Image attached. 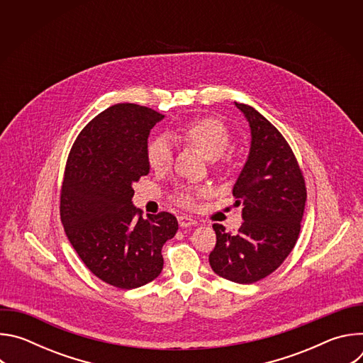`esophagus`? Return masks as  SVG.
Segmentation results:
<instances>
[{"label":"esophagus","instance_id":"34e87169","mask_svg":"<svg viewBox=\"0 0 363 363\" xmlns=\"http://www.w3.org/2000/svg\"><path fill=\"white\" fill-rule=\"evenodd\" d=\"M178 223H179V225H181L182 228H186V227H191V225H196V224H198L196 220L192 218V217H189V216H181V217H178Z\"/></svg>","mask_w":363,"mask_h":363}]
</instances>
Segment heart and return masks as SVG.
Wrapping results in <instances>:
<instances>
[{
  "instance_id": "b5f03b06",
  "label": "heart",
  "mask_w": 363,
  "mask_h": 363,
  "mask_svg": "<svg viewBox=\"0 0 363 363\" xmlns=\"http://www.w3.org/2000/svg\"><path fill=\"white\" fill-rule=\"evenodd\" d=\"M172 138H181L191 143L205 160L216 161L230 145V132L225 125L216 118H201L172 130ZM146 161L153 171H165L172 161V146L167 136H155L146 145ZM177 201L191 206L195 201V189L179 186Z\"/></svg>"
}]
</instances>
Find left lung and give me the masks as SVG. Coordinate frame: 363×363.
<instances>
[{"mask_svg": "<svg viewBox=\"0 0 363 363\" xmlns=\"http://www.w3.org/2000/svg\"><path fill=\"white\" fill-rule=\"evenodd\" d=\"M248 122L251 143L233 195L242 205L237 234L214 224L217 244L210 254L216 274L251 284L272 274L294 248L306 205V185L283 135L254 108L237 103Z\"/></svg>", "mask_w": 363, "mask_h": 363, "instance_id": "8db88e82", "label": "left lung"}]
</instances>
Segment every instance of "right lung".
I'll return each mask as SVG.
<instances>
[{"label":"right lung","instance_id":"right-lung-1","mask_svg":"<svg viewBox=\"0 0 363 363\" xmlns=\"http://www.w3.org/2000/svg\"><path fill=\"white\" fill-rule=\"evenodd\" d=\"M164 115L119 103L79 133L69 153L60 196L66 235L86 267L100 280L130 290L157 279L162 245L178 231L169 213L143 218L132 185L149 174L146 145Z\"/></svg>","mask_w":363,"mask_h":363}]
</instances>
